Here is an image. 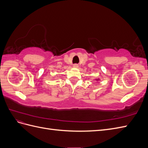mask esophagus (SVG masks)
<instances>
[{
    "label": "esophagus",
    "instance_id": "1",
    "mask_svg": "<svg viewBox=\"0 0 148 148\" xmlns=\"http://www.w3.org/2000/svg\"><path fill=\"white\" fill-rule=\"evenodd\" d=\"M73 67H75V68H78V65L77 64H75L73 65Z\"/></svg>",
    "mask_w": 148,
    "mask_h": 148
}]
</instances>
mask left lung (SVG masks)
I'll list each match as a JSON object with an SVG mask.
<instances>
[{
    "label": "left lung",
    "instance_id": "8db88e82",
    "mask_svg": "<svg viewBox=\"0 0 148 148\" xmlns=\"http://www.w3.org/2000/svg\"><path fill=\"white\" fill-rule=\"evenodd\" d=\"M96 80H97V79H96Z\"/></svg>",
    "mask_w": 148,
    "mask_h": 148
}]
</instances>
